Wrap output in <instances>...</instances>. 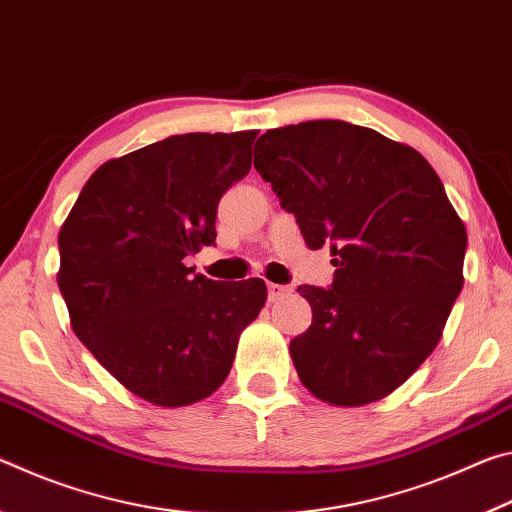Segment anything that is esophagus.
<instances>
[{"mask_svg": "<svg viewBox=\"0 0 512 512\" xmlns=\"http://www.w3.org/2000/svg\"><path fill=\"white\" fill-rule=\"evenodd\" d=\"M289 293H291V289L284 287V284L268 282V300H271V302L280 300V298H284V296H289Z\"/></svg>", "mask_w": 512, "mask_h": 512, "instance_id": "obj_1", "label": "esophagus"}]
</instances>
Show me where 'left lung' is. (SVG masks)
I'll list each match as a JSON object with an SVG mask.
<instances>
[{
    "label": "left lung",
    "mask_w": 512,
    "mask_h": 512,
    "mask_svg": "<svg viewBox=\"0 0 512 512\" xmlns=\"http://www.w3.org/2000/svg\"><path fill=\"white\" fill-rule=\"evenodd\" d=\"M255 169L336 266L332 289L298 287L314 311L289 345L302 386L334 406L391 395L436 348L463 289L467 232L438 173L411 146L339 119L266 131Z\"/></svg>",
    "instance_id": "obj_1"
}]
</instances>
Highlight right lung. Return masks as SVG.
<instances>
[{
  "mask_svg": "<svg viewBox=\"0 0 512 512\" xmlns=\"http://www.w3.org/2000/svg\"><path fill=\"white\" fill-rule=\"evenodd\" d=\"M257 131L187 133L103 162L58 235V287L74 334L155 406L210 397L266 282H216L185 257L216 239V207L250 171Z\"/></svg>",
  "mask_w": 512,
  "mask_h": 512,
  "instance_id": "obj_1",
  "label": "right lung"
}]
</instances>
